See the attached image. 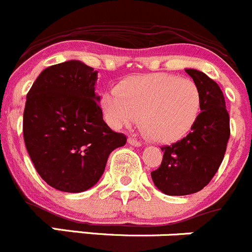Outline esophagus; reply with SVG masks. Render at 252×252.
<instances>
[{"label": "esophagus", "mask_w": 252, "mask_h": 252, "mask_svg": "<svg viewBox=\"0 0 252 252\" xmlns=\"http://www.w3.org/2000/svg\"><path fill=\"white\" fill-rule=\"evenodd\" d=\"M127 142H128V145H131V146H135V147H141V142H138L137 140H135V138H132V137H130L127 140Z\"/></svg>", "instance_id": "obj_1"}]
</instances>
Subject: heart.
Masks as SVG:
<instances>
[{
  "label": "heart",
  "mask_w": 252,
  "mask_h": 252,
  "mask_svg": "<svg viewBox=\"0 0 252 252\" xmlns=\"http://www.w3.org/2000/svg\"><path fill=\"white\" fill-rule=\"evenodd\" d=\"M202 96L191 80L169 74L138 75L107 90L100 100L102 114L114 128L131 126L140 116L151 140L176 142L191 130L199 116Z\"/></svg>",
  "instance_id": "1"
}]
</instances>
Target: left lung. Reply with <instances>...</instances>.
<instances>
[{
    "instance_id": "left-lung-1",
    "label": "left lung",
    "mask_w": 252,
    "mask_h": 252,
    "mask_svg": "<svg viewBox=\"0 0 252 252\" xmlns=\"http://www.w3.org/2000/svg\"><path fill=\"white\" fill-rule=\"evenodd\" d=\"M186 73L199 88L202 112L186 137L160 148L163 159L151 177L167 195L202 190L219 169L230 136V119L221 89L203 71L186 69Z\"/></svg>"
}]
</instances>
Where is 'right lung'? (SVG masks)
<instances>
[{"label": "right lung", "instance_id": "right-lung-1", "mask_svg": "<svg viewBox=\"0 0 252 252\" xmlns=\"http://www.w3.org/2000/svg\"><path fill=\"white\" fill-rule=\"evenodd\" d=\"M96 80L92 66L68 61L44 69L27 94L26 147L43 181L61 191L94 187L110 153L126 143L102 119Z\"/></svg>", "mask_w": 252, "mask_h": 252}]
</instances>
